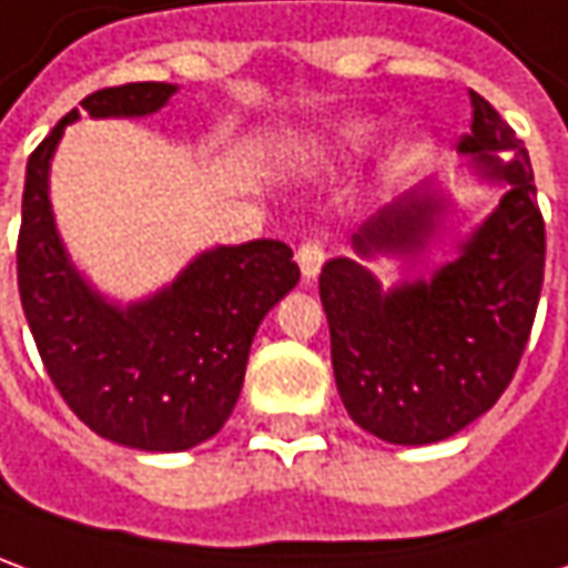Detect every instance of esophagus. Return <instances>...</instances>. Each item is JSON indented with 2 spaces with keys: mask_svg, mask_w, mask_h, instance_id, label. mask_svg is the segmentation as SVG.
<instances>
[{
  "mask_svg": "<svg viewBox=\"0 0 568 568\" xmlns=\"http://www.w3.org/2000/svg\"><path fill=\"white\" fill-rule=\"evenodd\" d=\"M295 257H298V267H301V276H304V283H311V280H316L320 267H323L326 252H323V245H320L316 239H307V242H301V248Z\"/></svg>",
  "mask_w": 568,
  "mask_h": 568,
  "instance_id": "obj_1",
  "label": "esophagus"
}]
</instances>
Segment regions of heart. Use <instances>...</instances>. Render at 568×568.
I'll list each match as a JSON object with an SVG mask.
<instances>
[{
	"mask_svg": "<svg viewBox=\"0 0 568 568\" xmlns=\"http://www.w3.org/2000/svg\"><path fill=\"white\" fill-rule=\"evenodd\" d=\"M379 139V123L376 121H345L335 123L326 136L316 139V152L320 154H357L369 149L373 142ZM423 154V139L419 136H404L397 139L395 149H392V173H404L414 168Z\"/></svg>",
	"mask_w": 568,
	"mask_h": 568,
	"instance_id": "obj_1",
	"label": "heart"
}]
</instances>
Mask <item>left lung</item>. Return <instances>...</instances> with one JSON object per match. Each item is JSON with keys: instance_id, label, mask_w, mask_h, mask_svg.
<instances>
[{"instance_id": "obj_1", "label": "left lung", "mask_w": 568, "mask_h": 568, "mask_svg": "<svg viewBox=\"0 0 568 568\" xmlns=\"http://www.w3.org/2000/svg\"><path fill=\"white\" fill-rule=\"evenodd\" d=\"M473 126L457 152L504 195L457 257L382 288L373 257L432 248L450 199L423 183L379 207L351 235L354 257L320 273L333 373L348 416L388 445H435L488 414L526 351L544 283V220L523 139L469 90Z\"/></svg>"}]
</instances>
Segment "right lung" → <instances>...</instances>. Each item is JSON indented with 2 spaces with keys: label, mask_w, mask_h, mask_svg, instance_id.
<instances>
[{
  "label": "right lung",
  "mask_w": 568,
  "mask_h": 568,
  "mask_svg": "<svg viewBox=\"0 0 568 568\" xmlns=\"http://www.w3.org/2000/svg\"><path fill=\"white\" fill-rule=\"evenodd\" d=\"M173 83H126L83 99L90 118H145ZM73 108L27 161L18 288L45 373L95 435L136 450H189L233 414L261 320L301 280L276 239L217 245L133 304L105 298L73 267L49 202V164Z\"/></svg>",
  "instance_id": "1"
}]
</instances>
